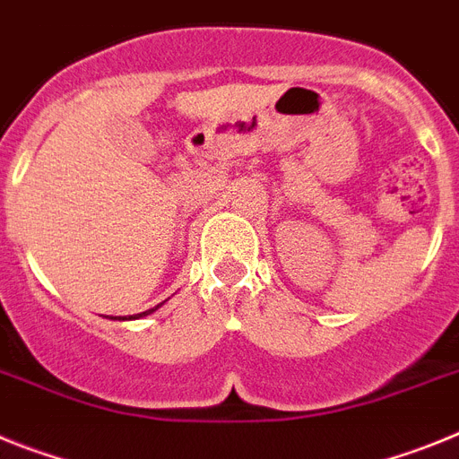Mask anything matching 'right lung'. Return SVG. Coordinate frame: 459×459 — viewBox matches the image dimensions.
<instances>
[{
	"label": "right lung",
	"mask_w": 459,
	"mask_h": 459,
	"mask_svg": "<svg viewBox=\"0 0 459 459\" xmlns=\"http://www.w3.org/2000/svg\"><path fill=\"white\" fill-rule=\"evenodd\" d=\"M163 302H166V300H163ZM163 302H161V305H163ZM161 305L152 307V309H147V312H143V314H135V316H129V318H143V316H147V314H152V312H157V309H159V307H161ZM115 318H119V321H125V318H126V316H115Z\"/></svg>",
	"instance_id": "right-lung-1"
}]
</instances>
